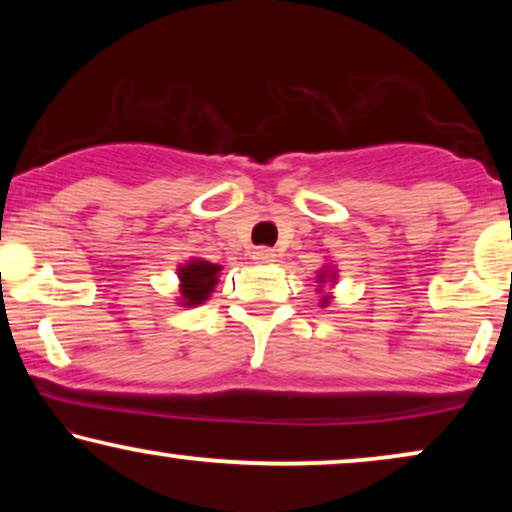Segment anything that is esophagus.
<instances>
[{
    "mask_svg": "<svg viewBox=\"0 0 512 512\" xmlns=\"http://www.w3.org/2000/svg\"><path fill=\"white\" fill-rule=\"evenodd\" d=\"M275 251H272V249H268V247H261V249H256L254 251V256H251V258H254V261L256 263H272V261H275Z\"/></svg>",
    "mask_w": 512,
    "mask_h": 512,
    "instance_id": "34e87169",
    "label": "esophagus"
}]
</instances>
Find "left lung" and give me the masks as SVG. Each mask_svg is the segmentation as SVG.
Instances as JSON below:
<instances>
[{
	"instance_id": "1",
	"label": "left lung",
	"mask_w": 512,
	"mask_h": 512,
	"mask_svg": "<svg viewBox=\"0 0 512 512\" xmlns=\"http://www.w3.org/2000/svg\"><path fill=\"white\" fill-rule=\"evenodd\" d=\"M321 277H324V279H326V275H321Z\"/></svg>"
}]
</instances>
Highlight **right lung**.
Returning a JSON list of instances; mask_svg holds the SVG:
<instances>
[{
    "mask_svg": "<svg viewBox=\"0 0 512 512\" xmlns=\"http://www.w3.org/2000/svg\"><path fill=\"white\" fill-rule=\"evenodd\" d=\"M221 265L207 263V261H191L184 268H179L181 279V296H184V305H200L202 300L209 298L214 284L219 282Z\"/></svg>",
    "mask_w": 512,
    "mask_h": 512,
    "instance_id": "right-lung-1",
    "label": "right lung"
}]
</instances>
